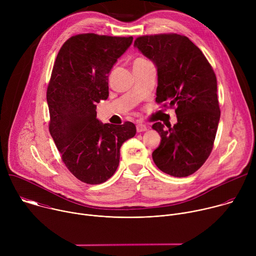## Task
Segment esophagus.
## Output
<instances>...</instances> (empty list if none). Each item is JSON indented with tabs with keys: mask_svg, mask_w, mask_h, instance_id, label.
<instances>
[{
	"mask_svg": "<svg viewBox=\"0 0 256 256\" xmlns=\"http://www.w3.org/2000/svg\"><path fill=\"white\" fill-rule=\"evenodd\" d=\"M136 130H138V132L147 130V126L144 124H136Z\"/></svg>",
	"mask_w": 256,
	"mask_h": 256,
	"instance_id": "obj_1",
	"label": "esophagus"
}]
</instances>
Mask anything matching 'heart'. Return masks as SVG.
Returning <instances> with one entry per match:
<instances>
[{
	"mask_svg": "<svg viewBox=\"0 0 256 256\" xmlns=\"http://www.w3.org/2000/svg\"><path fill=\"white\" fill-rule=\"evenodd\" d=\"M148 62V60H146V58H138L134 60V64H140V62Z\"/></svg>",
	"mask_w": 256,
	"mask_h": 256,
	"instance_id": "b5f03b06",
	"label": "heart"
}]
</instances>
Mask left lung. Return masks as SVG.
<instances>
[{"label": "left lung", "instance_id": "left-lung-1", "mask_svg": "<svg viewBox=\"0 0 256 256\" xmlns=\"http://www.w3.org/2000/svg\"><path fill=\"white\" fill-rule=\"evenodd\" d=\"M134 46L157 68L156 102L176 107L173 126L166 130L161 122L152 126L161 136L152 154L154 163L171 176H190L208 158L220 120L214 70L202 50L184 35H144L134 40Z\"/></svg>", "mask_w": 256, "mask_h": 256}]
</instances>
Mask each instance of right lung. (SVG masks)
Instances as JSON below:
<instances>
[{
    "mask_svg": "<svg viewBox=\"0 0 256 256\" xmlns=\"http://www.w3.org/2000/svg\"><path fill=\"white\" fill-rule=\"evenodd\" d=\"M132 42V36L78 34L62 44L54 64L46 92L50 132L66 168L88 184L114 174L122 144L136 132L130 122L103 124L96 118V104L109 94V72Z\"/></svg>",
    "mask_w": 256,
    "mask_h": 256,
    "instance_id": "right-lung-1",
    "label": "right lung"
}]
</instances>
